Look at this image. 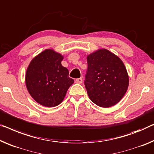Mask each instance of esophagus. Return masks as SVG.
Instances as JSON below:
<instances>
[{
    "mask_svg": "<svg viewBox=\"0 0 154 154\" xmlns=\"http://www.w3.org/2000/svg\"><path fill=\"white\" fill-rule=\"evenodd\" d=\"M76 82L79 84H82V82H83V79H82V77L81 78H78V79H76Z\"/></svg>",
    "mask_w": 154,
    "mask_h": 154,
    "instance_id": "obj_1",
    "label": "esophagus"
}]
</instances>
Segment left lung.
I'll return each mask as SVG.
<instances>
[{
    "mask_svg": "<svg viewBox=\"0 0 154 154\" xmlns=\"http://www.w3.org/2000/svg\"><path fill=\"white\" fill-rule=\"evenodd\" d=\"M87 63L84 84L90 100L104 108L118 104L129 82L122 61L109 50L100 49L87 56Z\"/></svg>",
    "mask_w": 154,
    "mask_h": 154,
    "instance_id": "8db88e82",
    "label": "left lung"
}]
</instances>
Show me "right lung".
<instances>
[{
    "instance_id": "right-lung-1",
    "label": "right lung",
    "mask_w": 154,
    "mask_h": 154,
    "mask_svg": "<svg viewBox=\"0 0 154 154\" xmlns=\"http://www.w3.org/2000/svg\"><path fill=\"white\" fill-rule=\"evenodd\" d=\"M63 57L47 49L31 61L26 73V84L32 97L46 107L60 104L74 80L68 77L67 68L61 65Z\"/></svg>"
}]
</instances>
